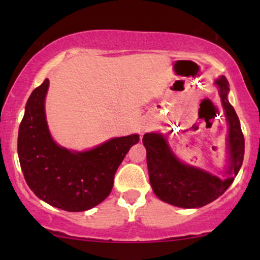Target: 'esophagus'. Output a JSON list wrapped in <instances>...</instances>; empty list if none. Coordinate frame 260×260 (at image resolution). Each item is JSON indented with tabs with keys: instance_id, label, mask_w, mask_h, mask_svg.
I'll list each match as a JSON object with an SVG mask.
<instances>
[{
	"instance_id": "obj_1",
	"label": "esophagus",
	"mask_w": 260,
	"mask_h": 260,
	"mask_svg": "<svg viewBox=\"0 0 260 260\" xmlns=\"http://www.w3.org/2000/svg\"><path fill=\"white\" fill-rule=\"evenodd\" d=\"M152 126H154V122L151 119H144L143 124H142V131L145 133V131L151 130Z\"/></svg>"
}]
</instances>
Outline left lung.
Wrapping results in <instances>:
<instances>
[{
  "mask_svg": "<svg viewBox=\"0 0 260 260\" xmlns=\"http://www.w3.org/2000/svg\"><path fill=\"white\" fill-rule=\"evenodd\" d=\"M215 85L219 88L229 123L230 166L226 172L229 175L225 179H219L205 170L181 162L161 134L148 133L142 140L147 149L149 180L152 190L162 201L177 207L198 208L214 201L232 184L243 165L245 141L239 118L227 99L230 84L226 77L221 76L215 80Z\"/></svg>",
  "mask_w": 260,
  "mask_h": 260,
  "instance_id": "1",
  "label": "left lung"
}]
</instances>
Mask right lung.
I'll return each instance as SVG.
<instances>
[{
  "label": "right lung",
  "instance_id": "add662e5",
  "mask_svg": "<svg viewBox=\"0 0 260 260\" xmlns=\"http://www.w3.org/2000/svg\"><path fill=\"white\" fill-rule=\"evenodd\" d=\"M45 79L28 98L19 127L17 154L28 187L39 199L67 212H83L101 204L111 193L113 179L138 135L112 138L87 151L60 147L49 134Z\"/></svg>",
  "mask_w": 260,
  "mask_h": 260
}]
</instances>
